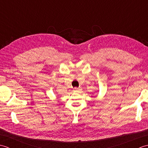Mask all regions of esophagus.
I'll return each instance as SVG.
<instances>
[{
	"mask_svg": "<svg viewBox=\"0 0 148 148\" xmlns=\"http://www.w3.org/2000/svg\"><path fill=\"white\" fill-rule=\"evenodd\" d=\"M74 90L76 91V92H78V91L81 90V88H74Z\"/></svg>",
	"mask_w": 148,
	"mask_h": 148,
	"instance_id": "obj_1",
	"label": "esophagus"
}]
</instances>
